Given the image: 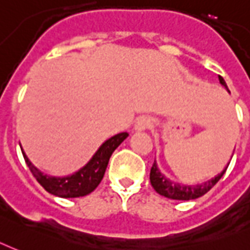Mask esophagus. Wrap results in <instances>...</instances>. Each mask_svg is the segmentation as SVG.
I'll use <instances>...</instances> for the list:
<instances>
[{
    "label": "esophagus",
    "instance_id": "1",
    "mask_svg": "<svg viewBox=\"0 0 250 250\" xmlns=\"http://www.w3.org/2000/svg\"><path fill=\"white\" fill-rule=\"evenodd\" d=\"M152 125V120L149 116H140L136 119V123H135V130L138 131H143V130H147Z\"/></svg>",
    "mask_w": 250,
    "mask_h": 250
}]
</instances>
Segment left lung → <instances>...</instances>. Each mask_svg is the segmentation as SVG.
Returning <instances> with one entry per match:
<instances>
[{
    "label": "left lung",
    "mask_w": 250,
    "mask_h": 250,
    "mask_svg": "<svg viewBox=\"0 0 250 250\" xmlns=\"http://www.w3.org/2000/svg\"><path fill=\"white\" fill-rule=\"evenodd\" d=\"M219 81L224 87H227V83H225L221 75H219ZM227 168L214 179H210V180L203 183L200 186H180V184H175L173 182L163 176L160 171H159L156 163H153L152 168H151V173H149V180H151L153 189L158 192L159 195L166 196L168 199H173V200H193V199H197V197L205 195L207 192L209 191L210 188L221 179V176L227 171Z\"/></svg>",
    "instance_id": "obj_1"
}]
</instances>
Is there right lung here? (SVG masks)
I'll use <instances>...</instances> for the list:
<instances>
[{"label":"right lung","instance_id":"obj_1","mask_svg":"<svg viewBox=\"0 0 250 250\" xmlns=\"http://www.w3.org/2000/svg\"><path fill=\"white\" fill-rule=\"evenodd\" d=\"M127 136H128L127 132H120V134L106 140L101 146V148L98 149L97 153L92 156L91 160L82 169H79L78 172H75L74 175L67 177L47 176L31 164L25 152L22 153H23L25 162H26L27 167L30 168L33 176L36 177L37 182L40 183L49 193L59 196V197H79V196H86L91 193L99 186V183L102 182L103 175L106 172L111 155Z\"/></svg>","mask_w":250,"mask_h":250}]
</instances>
